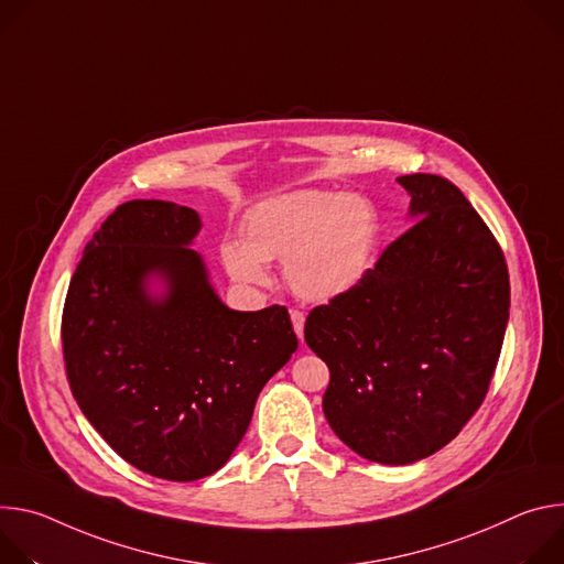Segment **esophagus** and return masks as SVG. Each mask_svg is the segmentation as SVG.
I'll return each mask as SVG.
<instances>
[{"label":"esophagus","instance_id":"obj_1","mask_svg":"<svg viewBox=\"0 0 564 564\" xmlns=\"http://www.w3.org/2000/svg\"><path fill=\"white\" fill-rule=\"evenodd\" d=\"M291 323H293V329H295V334L302 343V338H304V314H302V311H297V308L291 311Z\"/></svg>","mask_w":564,"mask_h":564}]
</instances>
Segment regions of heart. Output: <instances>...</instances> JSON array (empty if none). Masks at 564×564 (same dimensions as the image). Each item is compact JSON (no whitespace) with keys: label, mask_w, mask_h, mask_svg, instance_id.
Here are the masks:
<instances>
[{"label":"heart","mask_w":564,"mask_h":564,"mask_svg":"<svg viewBox=\"0 0 564 564\" xmlns=\"http://www.w3.org/2000/svg\"><path fill=\"white\" fill-rule=\"evenodd\" d=\"M241 239L221 246L228 275L248 286L269 282L267 262H284L293 293L332 302L354 291L373 264L381 239L377 206L360 195L297 191L250 210Z\"/></svg>","instance_id":"1"}]
</instances>
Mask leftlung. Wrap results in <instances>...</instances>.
I'll return each mask as SVG.
<instances>
[{
	"instance_id": "8db88e82",
	"label": "left lung",
	"mask_w": 564,
	"mask_h": 564,
	"mask_svg": "<svg viewBox=\"0 0 564 564\" xmlns=\"http://www.w3.org/2000/svg\"><path fill=\"white\" fill-rule=\"evenodd\" d=\"M414 219L362 282L311 308L304 340L329 367L323 410L369 462L403 466L451 444L481 405L509 323L502 248L459 187L397 178Z\"/></svg>"
}]
</instances>
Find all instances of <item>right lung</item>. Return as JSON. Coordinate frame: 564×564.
<instances>
[{"label":"right lung","mask_w":564,"mask_h":564,"mask_svg":"<svg viewBox=\"0 0 564 564\" xmlns=\"http://www.w3.org/2000/svg\"><path fill=\"white\" fill-rule=\"evenodd\" d=\"M193 208L134 199L87 241L62 311L83 414L134 468L195 481L219 470L273 373L297 349L286 306L228 308L208 282ZM150 276L169 289L147 291Z\"/></svg>","instance_id":"1"}]
</instances>
